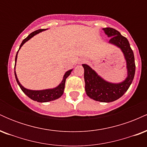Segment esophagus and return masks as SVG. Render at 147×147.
Here are the masks:
<instances>
[{
  "label": "esophagus",
  "instance_id": "34e87169",
  "mask_svg": "<svg viewBox=\"0 0 147 147\" xmlns=\"http://www.w3.org/2000/svg\"><path fill=\"white\" fill-rule=\"evenodd\" d=\"M85 62H86V60H84V59H82V60H81L80 63H85Z\"/></svg>",
  "mask_w": 147,
  "mask_h": 147
}]
</instances>
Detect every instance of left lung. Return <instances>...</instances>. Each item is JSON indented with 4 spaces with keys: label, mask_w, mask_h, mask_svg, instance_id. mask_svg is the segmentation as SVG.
I'll use <instances>...</instances> for the list:
<instances>
[{
    "label": "left lung",
    "mask_w": 147,
    "mask_h": 147,
    "mask_svg": "<svg viewBox=\"0 0 147 147\" xmlns=\"http://www.w3.org/2000/svg\"><path fill=\"white\" fill-rule=\"evenodd\" d=\"M102 30L111 38L109 43L122 50L126 60L127 77L122 82L111 83L100 77L87 64H82V66L84 68L85 90L87 95L95 101L108 103L120 98L127 91L134 78L136 64L133 52L127 38L113 28H106Z\"/></svg>",
    "instance_id": "1"
}]
</instances>
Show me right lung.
Returning <instances> with one entry per match:
<instances>
[{
	"mask_svg": "<svg viewBox=\"0 0 147 147\" xmlns=\"http://www.w3.org/2000/svg\"><path fill=\"white\" fill-rule=\"evenodd\" d=\"M48 29H40L36 30V31L33 32L30 34L28 36V37L25 38L23 41H22L21 45H20L19 49H18L17 53H16V58H15V67H14V75H15V78H16V82H17V84H18L21 89L23 91V92L28 96V97H30V99H32L34 101H36L38 102H50V101L55 100V99H59L62 96L63 94L64 91V88H65V80L68 78L69 75L71 74V72L72 71L73 69H71V70H69L64 74L63 79H62L61 82L57 86V87L53 88H49V89H45V90H30V89L25 88V87H23V86L21 85V83L19 82L18 79L17 78V75H16V70H15V68H16V60H17V55L18 52L19 51V50L23 46V45L25 43H26L27 41H29L31 38H32L34 36L38 34L39 32H41L45 31Z\"/></svg>",
	"mask_w": 147,
	"mask_h": 147,
	"instance_id": "obj_1",
	"label": "right lung"
}]
</instances>
